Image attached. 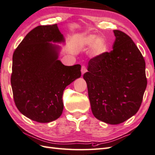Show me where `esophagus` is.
I'll list each match as a JSON object with an SVG mask.
<instances>
[{
  "instance_id": "1",
  "label": "esophagus",
  "mask_w": 155,
  "mask_h": 155,
  "mask_svg": "<svg viewBox=\"0 0 155 155\" xmlns=\"http://www.w3.org/2000/svg\"><path fill=\"white\" fill-rule=\"evenodd\" d=\"M81 74L82 76H83L84 74H85L86 72H87V68L85 66H82L81 67Z\"/></svg>"
}]
</instances>
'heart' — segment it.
Listing matches in <instances>:
<instances>
[{
	"mask_svg": "<svg viewBox=\"0 0 155 155\" xmlns=\"http://www.w3.org/2000/svg\"><path fill=\"white\" fill-rule=\"evenodd\" d=\"M81 44L84 46H92V53L96 56H101L107 50L106 41L103 37H97L95 35H88L82 38Z\"/></svg>",
	"mask_w": 155,
	"mask_h": 155,
	"instance_id": "obj_1",
	"label": "heart"
}]
</instances>
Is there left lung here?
<instances>
[{
  "mask_svg": "<svg viewBox=\"0 0 155 155\" xmlns=\"http://www.w3.org/2000/svg\"><path fill=\"white\" fill-rule=\"evenodd\" d=\"M113 32V50L89 61L83 78L94 116L116 125L139 110L147 79L144 59L133 40L123 31Z\"/></svg>",
  "mask_w": 155,
  "mask_h": 155,
  "instance_id": "left-lung-1",
  "label": "left lung"
}]
</instances>
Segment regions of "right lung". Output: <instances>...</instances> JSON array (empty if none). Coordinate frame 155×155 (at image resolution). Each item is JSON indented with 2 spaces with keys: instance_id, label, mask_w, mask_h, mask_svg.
<instances>
[{
  "instance_id": "add662e5",
  "label": "right lung",
  "mask_w": 155,
  "mask_h": 155,
  "mask_svg": "<svg viewBox=\"0 0 155 155\" xmlns=\"http://www.w3.org/2000/svg\"><path fill=\"white\" fill-rule=\"evenodd\" d=\"M65 39L58 25L39 26L28 34L13 55L11 85L21 113L37 122L57 120L63 110V94L81 77V65L65 66L58 59Z\"/></svg>"
}]
</instances>
